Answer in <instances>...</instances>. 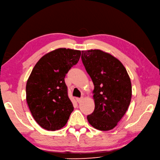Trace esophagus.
<instances>
[{
	"instance_id": "34e87169",
	"label": "esophagus",
	"mask_w": 160,
	"mask_h": 160,
	"mask_svg": "<svg viewBox=\"0 0 160 160\" xmlns=\"http://www.w3.org/2000/svg\"><path fill=\"white\" fill-rule=\"evenodd\" d=\"M76 100H77V102H78V103H80V102H81V100H83V98H76Z\"/></svg>"
}]
</instances>
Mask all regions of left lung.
I'll use <instances>...</instances> for the list:
<instances>
[{
    "instance_id": "left-lung-1",
    "label": "left lung",
    "mask_w": 160,
    "mask_h": 160,
    "mask_svg": "<svg viewBox=\"0 0 160 160\" xmlns=\"http://www.w3.org/2000/svg\"><path fill=\"white\" fill-rule=\"evenodd\" d=\"M81 52L83 64L94 85L95 108L88 115V122L99 130L113 129L130 104V78L122 62L110 53L100 49Z\"/></svg>"
}]
</instances>
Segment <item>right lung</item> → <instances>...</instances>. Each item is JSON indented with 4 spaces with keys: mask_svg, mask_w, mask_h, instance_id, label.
I'll list each match as a JSON object with an SVG mask.
<instances>
[{
    "mask_svg": "<svg viewBox=\"0 0 160 160\" xmlns=\"http://www.w3.org/2000/svg\"><path fill=\"white\" fill-rule=\"evenodd\" d=\"M81 54L79 50H53L38 61L27 81L26 101L31 114L47 130L63 128L73 111L64 78L79 60Z\"/></svg>",
    "mask_w": 160,
    "mask_h": 160,
    "instance_id": "1",
    "label": "right lung"
}]
</instances>
